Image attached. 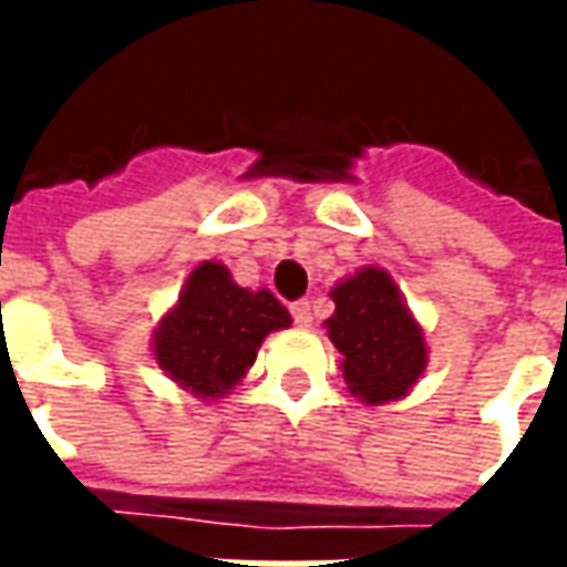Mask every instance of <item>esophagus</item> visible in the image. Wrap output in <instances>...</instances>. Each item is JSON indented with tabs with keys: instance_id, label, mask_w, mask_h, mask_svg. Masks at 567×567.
<instances>
[{
	"instance_id": "obj_1",
	"label": "esophagus",
	"mask_w": 567,
	"mask_h": 567,
	"mask_svg": "<svg viewBox=\"0 0 567 567\" xmlns=\"http://www.w3.org/2000/svg\"><path fill=\"white\" fill-rule=\"evenodd\" d=\"M291 316H295L297 328H309L312 324V307H309V300H295L291 303Z\"/></svg>"
}]
</instances>
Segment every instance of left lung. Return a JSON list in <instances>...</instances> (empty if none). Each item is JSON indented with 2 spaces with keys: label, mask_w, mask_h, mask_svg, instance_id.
Returning a JSON list of instances; mask_svg holds the SVG:
<instances>
[{
  "label": "left lung",
  "mask_w": 567,
  "mask_h": 567,
  "mask_svg": "<svg viewBox=\"0 0 567 567\" xmlns=\"http://www.w3.org/2000/svg\"><path fill=\"white\" fill-rule=\"evenodd\" d=\"M331 297L337 309L324 328L343 355L349 392L370 406L404 398L425 370L427 346L392 276L364 267L333 285Z\"/></svg>",
  "instance_id": "left-lung-1"
}]
</instances>
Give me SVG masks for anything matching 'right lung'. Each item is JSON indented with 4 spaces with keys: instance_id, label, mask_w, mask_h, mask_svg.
Segmentation results:
<instances>
[{
    "instance_id": "right-lung-1",
    "label": "right lung",
    "mask_w": 567,
    "mask_h": 567,
    "mask_svg": "<svg viewBox=\"0 0 567 567\" xmlns=\"http://www.w3.org/2000/svg\"><path fill=\"white\" fill-rule=\"evenodd\" d=\"M288 324V309L267 288H239L224 264L203 260L157 324L154 358L185 392L215 401L246 377L264 337Z\"/></svg>"
}]
</instances>
